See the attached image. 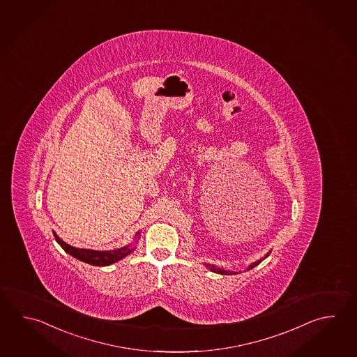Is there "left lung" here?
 Returning a JSON list of instances; mask_svg holds the SVG:
<instances>
[{
    "label": "left lung",
    "instance_id": "1",
    "mask_svg": "<svg viewBox=\"0 0 357 357\" xmlns=\"http://www.w3.org/2000/svg\"><path fill=\"white\" fill-rule=\"evenodd\" d=\"M269 255H271V250H269L268 253L264 255L263 258H261V259H258V261H255V262L250 263V264L248 266V271H249V269L255 268V266H258V264L262 262L263 259H266ZM204 266H206L207 269H210L212 272H215V273H220V275H236V273H238V272H233V271H226V269L224 268H218V267H216L215 264H210V263H204Z\"/></svg>",
    "mask_w": 357,
    "mask_h": 357
}]
</instances>
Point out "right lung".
<instances>
[{"mask_svg": "<svg viewBox=\"0 0 357 357\" xmlns=\"http://www.w3.org/2000/svg\"><path fill=\"white\" fill-rule=\"evenodd\" d=\"M54 239L59 243L61 248L65 250L66 253L73 255V258L79 259L81 262L88 263L91 266H110L113 263L118 262L121 259L126 258L127 255H131L132 252L135 250V248L132 244L124 245L118 249H112V250H94V249H84V248H76L67 244L65 241L59 238L57 234L53 231ZM141 234L139 231L136 233V243L139 239Z\"/></svg>", "mask_w": 357, "mask_h": 357, "instance_id": "obj_1", "label": "right lung"}]
</instances>
